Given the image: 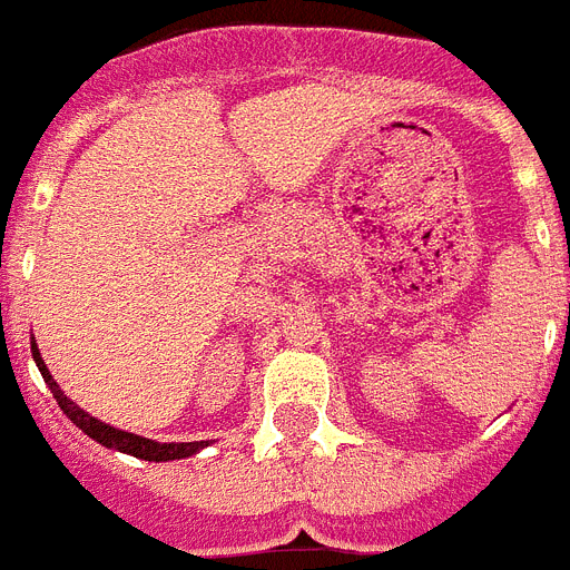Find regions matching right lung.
<instances>
[{"instance_id":"right-lung-1","label":"right lung","mask_w":570,"mask_h":570,"mask_svg":"<svg viewBox=\"0 0 570 570\" xmlns=\"http://www.w3.org/2000/svg\"><path fill=\"white\" fill-rule=\"evenodd\" d=\"M31 357H35L37 368L43 374L46 386L52 390L55 401L58 406L67 413V419L76 424L81 433H87L90 439H96L99 445L110 448V451H119V453H131L137 460H146V462H169V460H187L193 453L205 451L210 442H155V439H146V436H137V433H128V430H119V428H110L105 421H99L96 415L85 413L81 406L72 401V397L63 395V390L58 386V381L52 377V372L46 368L43 357H40V348H37L35 336H31Z\"/></svg>"}]
</instances>
